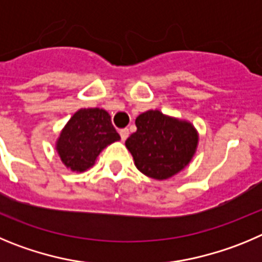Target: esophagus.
<instances>
[{"label":"esophagus","mask_w":262,"mask_h":262,"mask_svg":"<svg viewBox=\"0 0 262 262\" xmlns=\"http://www.w3.org/2000/svg\"><path fill=\"white\" fill-rule=\"evenodd\" d=\"M120 137H121V141H125L129 137V129H121L120 130Z\"/></svg>","instance_id":"1"}]
</instances>
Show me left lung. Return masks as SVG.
Listing matches in <instances>:
<instances>
[{
  "label": "left lung",
  "instance_id": "8db88e82",
  "mask_svg": "<svg viewBox=\"0 0 262 262\" xmlns=\"http://www.w3.org/2000/svg\"><path fill=\"white\" fill-rule=\"evenodd\" d=\"M136 133L125 145L137 168L148 178L164 180L176 175L192 159L199 136L192 124L147 111L136 119Z\"/></svg>",
  "mask_w": 262,
  "mask_h": 262
}]
</instances>
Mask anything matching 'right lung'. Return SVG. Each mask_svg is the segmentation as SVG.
I'll use <instances>...</instances> for the list:
<instances>
[{
	"label": "right lung",
	"mask_w": 262,
	"mask_h": 262,
	"mask_svg": "<svg viewBox=\"0 0 262 262\" xmlns=\"http://www.w3.org/2000/svg\"><path fill=\"white\" fill-rule=\"evenodd\" d=\"M119 140L108 112L100 108H84L75 112L62 129L57 151L68 168L83 172L95 163L105 146Z\"/></svg>",
	"instance_id": "add662e5"
}]
</instances>
